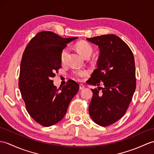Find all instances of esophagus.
Wrapping results in <instances>:
<instances>
[{
    "instance_id": "esophagus-1",
    "label": "esophagus",
    "mask_w": 154,
    "mask_h": 154,
    "mask_svg": "<svg viewBox=\"0 0 154 154\" xmlns=\"http://www.w3.org/2000/svg\"><path fill=\"white\" fill-rule=\"evenodd\" d=\"M85 88V87L84 85H83V84L79 85V89H80V90H83V89H84Z\"/></svg>"
}]
</instances>
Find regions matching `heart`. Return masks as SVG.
Instances as JSON below:
<instances>
[{"instance_id":"obj_1","label":"heart","mask_w":154,"mask_h":154,"mask_svg":"<svg viewBox=\"0 0 154 154\" xmlns=\"http://www.w3.org/2000/svg\"><path fill=\"white\" fill-rule=\"evenodd\" d=\"M76 48L81 54L84 56H90L92 53V47L91 45L87 42H79L76 45ZM67 54H68V49L64 48L61 53V61L62 62H65L67 58ZM88 73V71L86 69L75 70L73 71V75L78 79H81V78L84 77Z\"/></svg>"}]
</instances>
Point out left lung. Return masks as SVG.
Masks as SVG:
<instances>
[{"mask_svg": "<svg viewBox=\"0 0 154 154\" xmlns=\"http://www.w3.org/2000/svg\"><path fill=\"white\" fill-rule=\"evenodd\" d=\"M87 40L100 49L98 68L92 73L88 83L103 85V88L91 89L93 95L88 112L94 122L106 127L125 115L133 98L136 89L134 56L129 46L115 35Z\"/></svg>", "mask_w": 154, "mask_h": 154, "instance_id": "8db88e82", "label": "left lung"}]
</instances>
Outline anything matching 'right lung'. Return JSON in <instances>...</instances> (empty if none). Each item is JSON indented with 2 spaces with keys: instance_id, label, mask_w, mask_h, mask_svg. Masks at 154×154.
Instances as JSON below:
<instances>
[{
  "instance_id": "1",
  "label": "right lung",
  "mask_w": 154,
  "mask_h": 154,
  "mask_svg": "<svg viewBox=\"0 0 154 154\" xmlns=\"http://www.w3.org/2000/svg\"><path fill=\"white\" fill-rule=\"evenodd\" d=\"M77 37L62 38L52 31H41L31 39L21 61L19 88L26 109L44 127L59 122L79 86L69 80L59 89L53 84L61 67V53L67 44Z\"/></svg>"
}]
</instances>
